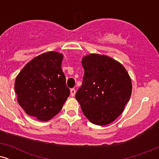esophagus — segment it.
Listing matches in <instances>:
<instances>
[{
    "label": "esophagus",
    "instance_id": "obj_1",
    "mask_svg": "<svg viewBox=\"0 0 159 159\" xmlns=\"http://www.w3.org/2000/svg\"><path fill=\"white\" fill-rule=\"evenodd\" d=\"M70 93L72 96H75V89H71Z\"/></svg>",
    "mask_w": 159,
    "mask_h": 159
}]
</instances>
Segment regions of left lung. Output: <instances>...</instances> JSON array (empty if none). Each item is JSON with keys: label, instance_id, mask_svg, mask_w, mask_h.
<instances>
[{"label": "left lung", "instance_id": "obj_1", "mask_svg": "<svg viewBox=\"0 0 159 159\" xmlns=\"http://www.w3.org/2000/svg\"><path fill=\"white\" fill-rule=\"evenodd\" d=\"M84 75L75 95L84 114L92 123L105 125L123 113L132 85L120 62L106 55L91 54L82 58Z\"/></svg>", "mask_w": 159, "mask_h": 159}]
</instances>
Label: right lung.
Listing matches in <instances>:
<instances>
[{
	"label": "right lung",
	"instance_id": "obj_1",
	"mask_svg": "<svg viewBox=\"0 0 159 159\" xmlns=\"http://www.w3.org/2000/svg\"><path fill=\"white\" fill-rule=\"evenodd\" d=\"M63 58L56 52L40 54L28 62L16 78L19 105L40 121H48L57 114L69 96L61 69Z\"/></svg>",
	"mask_w": 159,
	"mask_h": 159
}]
</instances>
